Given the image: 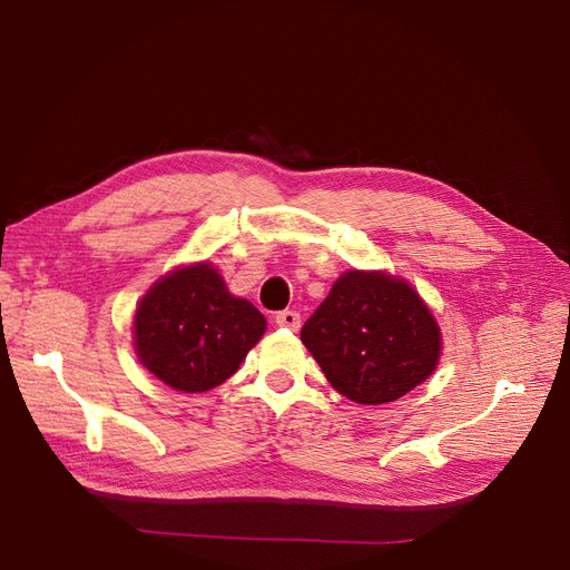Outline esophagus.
Listing matches in <instances>:
<instances>
[{"label":"esophagus","instance_id":"34e87169","mask_svg":"<svg viewBox=\"0 0 570 570\" xmlns=\"http://www.w3.org/2000/svg\"><path fill=\"white\" fill-rule=\"evenodd\" d=\"M299 323H302L299 314H297V312H292V308H285V312L275 314V325H281V327H289V331H297Z\"/></svg>","mask_w":570,"mask_h":570}]
</instances>
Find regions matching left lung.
Wrapping results in <instances>:
<instances>
[{"label":"left lung","instance_id":"8db88e82","mask_svg":"<svg viewBox=\"0 0 570 570\" xmlns=\"http://www.w3.org/2000/svg\"><path fill=\"white\" fill-rule=\"evenodd\" d=\"M304 347L340 394L356 404L400 400L433 375L440 325L400 275L344 271L302 327Z\"/></svg>","mask_w":570,"mask_h":570}]
</instances>
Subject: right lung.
I'll use <instances>...</instances> for the list:
<instances>
[{
	"instance_id": "1",
	"label": "right lung",
	"mask_w": 570,
	"mask_h": 570,
	"mask_svg": "<svg viewBox=\"0 0 570 570\" xmlns=\"http://www.w3.org/2000/svg\"><path fill=\"white\" fill-rule=\"evenodd\" d=\"M264 333V314L230 295L209 262L161 275L132 316L140 364L178 392H206L226 383Z\"/></svg>"
}]
</instances>
